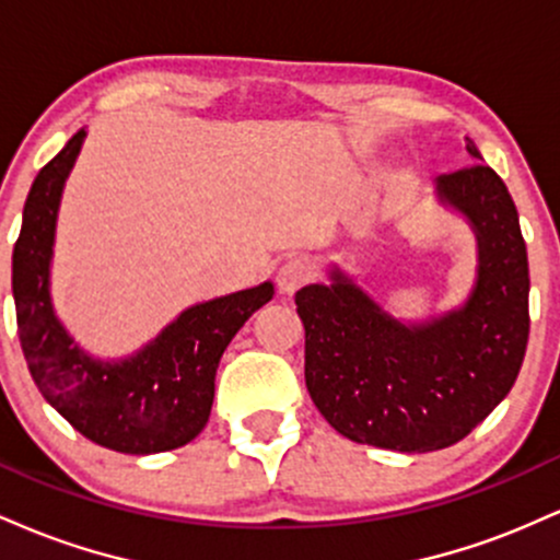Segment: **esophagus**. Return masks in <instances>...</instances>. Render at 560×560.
Wrapping results in <instances>:
<instances>
[{"label":"esophagus","instance_id":"esophagus-1","mask_svg":"<svg viewBox=\"0 0 560 560\" xmlns=\"http://www.w3.org/2000/svg\"><path fill=\"white\" fill-rule=\"evenodd\" d=\"M313 268L305 258H289L281 262L279 273H276V287H279L281 294H292L311 279Z\"/></svg>","mask_w":560,"mask_h":560}]
</instances>
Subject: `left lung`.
Masks as SVG:
<instances>
[{"label":"left lung","instance_id":"1","mask_svg":"<svg viewBox=\"0 0 560 560\" xmlns=\"http://www.w3.org/2000/svg\"><path fill=\"white\" fill-rule=\"evenodd\" d=\"M474 165L434 182L442 208L477 236V279L453 311L419 324L389 316L334 262L329 284L294 294L305 384L339 434L397 453L455 445L511 392L529 339V262L503 178L466 139Z\"/></svg>","mask_w":560,"mask_h":560}]
</instances>
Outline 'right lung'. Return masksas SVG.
Returning a JSON list of instances; mask_svg holds the SVG:
<instances>
[{"instance_id": "add662e5", "label": "right lung", "mask_w": 560, "mask_h": 560, "mask_svg": "<svg viewBox=\"0 0 560 560\" xmlns=\"http://www.w3.org/2000/svg\"><path fill=\"white\" fill-rule=\"evenodd\" d=\"M86 128L38 171L12 249L18 334L38 392L75 432L128 455L176 450L202 432L215 397V371L234 334L273 298L271 281L189 305L126 358H94L55 313L52 255L57 213Z\"/></svg>"}]
</instances>
